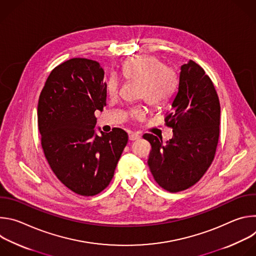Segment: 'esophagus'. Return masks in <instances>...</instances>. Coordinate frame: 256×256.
<instances>
[{
  "mask_svg": "<svg viewBox=\"0 0 256 256\" xmlns=\"http://www.w3.org/2000/svg\"><path fill=\"white\" fill-rule=\"evenodd\" d=\"M128 138H130V140H138V138H140V136H138V134H134V132H132V134H130Z\"/></svg>",
  "mask_w": 256,
  "mask_h": 256,
  "instance_id": "obj_1",
  "label": "esophagus"
}]
</instances>
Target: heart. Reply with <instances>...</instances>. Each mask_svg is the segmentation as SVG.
I'll use <instances>...</instances> for the list:
<instances>
[{"label":"heart","instance_id":"1","mask_svg":"<svg viewBox=\"0 0 256 256\" xmlns=\"http://www.w3.org/2000/svg\"><path fill=\"white\" fill-rule=\"evenodd\" d=\"M122 74L126 80L140 82L138 98H144L152 106L164 104L177 86L175 70L162 66L161 60L152 56H136L128 58L122 66ZM106 88L109 96L116 97L120 89L118 79L112 76L107 81ZM144 114V109L138 106L130 112V116L140 120Z\"/></svg>","mask_w":256,"mask_h":256}]
</instances>
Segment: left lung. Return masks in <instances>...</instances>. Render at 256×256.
<instances>
[{"label": "left lung", "instance_id": "left-lung-1", "mask_svg": "<svg viewBox=\"0 0 256 256\" xmlns=\"http://www.w3.org/2000/svg\"><path fill=\"white\" fill-rule=\"evenodd\" d=\"M177 93L171 112L165 116L173 136L144 134L150 142L148 165L157 184L170 192L196 184L210 166L220 134L221 107L218 94L204 68L194 60L180 68Z\"/></svg>", "mask_w": 256, "mask_h": 256}]
</instances>
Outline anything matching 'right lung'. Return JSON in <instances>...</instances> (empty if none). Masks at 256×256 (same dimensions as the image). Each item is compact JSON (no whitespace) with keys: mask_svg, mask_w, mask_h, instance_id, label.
Here are the masks:
<instances>
[{"mask_svg":"<svg viewBox=\"0 0 256 256\" xmlns=\"http://www.w3.org/2000/svg\"><path fill=\"white\" fill-rule=\"evenodd\" d=\"M104 70L99 62L75 58L50 74L38 106V130L46 158L68 190L92 196L108 186L128 144L118 128L98 136L96 110L106 105Z\"/></svg>","mask_w":256,"mask_h":256,"instance_id":"add662e5","label":"right lung"}]
</instances>
